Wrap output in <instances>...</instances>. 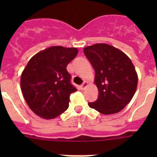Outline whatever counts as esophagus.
Here are the masks:
<instances>
[{"mask_svg": "<svg viewBox=\"0 0 157 157\" xmlns=\"http://www.w3.org/2000/svg\"><path fill=\"white\" fill-rule=\"evenodd\" d=\"M87 86H88V82H87L86 81H85L84 82L82 83V84L81 86H80V87H81L82 90H84V89H85Z\"/></svg>", "mask_w": 157, "mask_h": 157, "instance_id": "34e87169", "label": "esophagus"}]
</instances>
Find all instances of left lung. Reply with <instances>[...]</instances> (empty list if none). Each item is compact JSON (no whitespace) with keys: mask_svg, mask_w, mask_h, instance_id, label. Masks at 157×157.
Segmentation results:
<instances>
[{"mask_svg":"<svg viewBox=\"0 0 157 157\" xmlns=\"http://www.w3.org/2000/svg\"><path fill=\"white\" fill-rule=\"evenodd\" d=\"M95 70L98 98L90 102L91 109L105 115L114 114L131 101L138 86V75L130 58L120 49L105 43L84 48Z\"/></svg>","mask_w":157,"mask_h":157,"instance_id":"left-lung-1","label":"left lung"}]
</instances>
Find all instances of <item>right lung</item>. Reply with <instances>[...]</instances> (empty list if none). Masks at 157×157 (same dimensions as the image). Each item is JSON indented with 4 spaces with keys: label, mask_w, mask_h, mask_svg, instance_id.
Instances as JSON below:
<instances>
[{
    "label": "right lung",
    "mask_w": 157,
    "mask_h": 157,
    "mask_svg": "<svg viewBox=\"0 0 157 157\" xmlns=\"http://www.w3.org/2000/svg\"><path fill=\"white\" fill-rule=\"evenodd\" d=\"M76 48L52 46L29 60L21 75V90L33 112L47 120L67 109L70 95L77 91L66 67L78 54Z\"/></svg>",
    "instance_id": "right-lung-1"
}]
</instances>
